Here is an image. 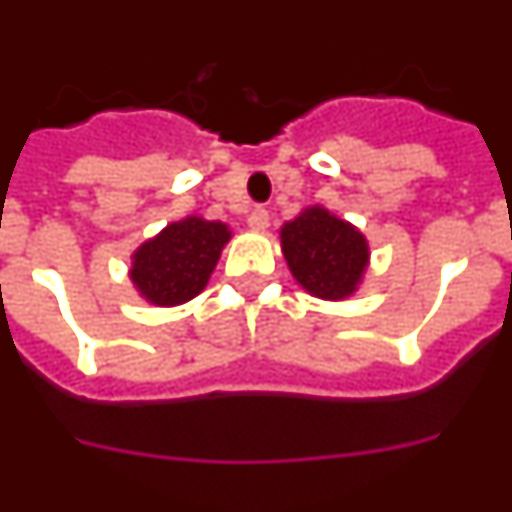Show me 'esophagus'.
<instances>
[{
	"label": "esophagus",
	"instance_id": "34e87169",
	"mask_svg": "<svg viewBox=\"0 0 512 512\" xmlns=\"http://www.w3.org/2000/svg\"><path fill=\"white\" fill-rule=\"evenodd\" d=\"M248 228L264 233V230L269 228V212H266L264 207H253V210L248 212Z\"/></svg>",
	"mask_w": 512,
	"mask_h": 512
}]
</instances>
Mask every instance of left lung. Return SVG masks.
I'll use <instances>...</instances> for the list:
<instances>
[{
	"instance_id": "obj_1",
	"label": "left lung",
	"mask_w": 512,
	"mask_h": 512,
	"mask_svg": "<svg viewBox=\"0 0 512 512\" xmlns=\"http://www.w3.org/2000/svg\"><path fill=\"white\" fill-rule=\"evenodd\" d=\"M295 282L318 300L341 302L359 292L372 248L366 235L323 205H310L279 228Z\"/></svg>"
}]
</instances>
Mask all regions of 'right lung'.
Masks as SVG:
<instances>
[{
  "label": "right lung",
  "mask_w": 512,
  "mask_h": 512,
  "mask_svg": "<svg viewBox=\"0 0 512 512\" xmlns=\"http://www.w3.org/2000/svg\"><path fill=\"white\" fill-rule=\"evenodd\" d=\"M233 230L220 220L187 215L166 225L130 253L128 277L140 300L176 307L194 300L210 282Z\"/></svg>",
  "instance_id": "add662e5"
}]
</instances>
